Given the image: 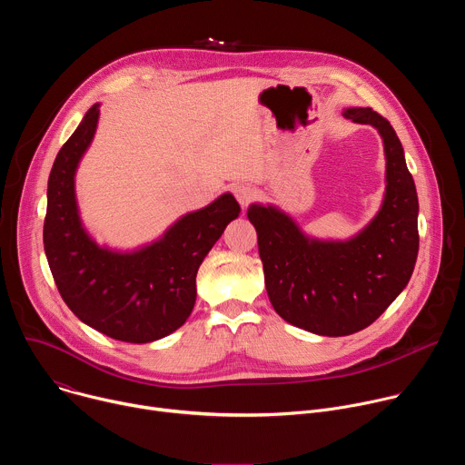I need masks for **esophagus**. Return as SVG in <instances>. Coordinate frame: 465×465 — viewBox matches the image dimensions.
<instances>
[{
    "label": "esophagus",
    "instance_id": "34e87169",
    "mask_svg": "<svg viewBox=\"0 0 465 465\" xmlns=\"http://www.w3.org/2000/svg\"><path fill=\"white\" fill-rule=\"evenodd\" d=\"M233 193H235V198H237L239 204H241L242 208H246V206L253 201V196H255V189L250 187V185H246V183L235 185Z\"/></svg>",
    "mask_w": 465,
    "mask_h": 465
}]
</instances>
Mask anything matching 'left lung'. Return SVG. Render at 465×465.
Listing matches in <instances>:
<instances>
[{
  "mask_svg": "<svg viewBox=\"0 0 465 465\" xmlns=\"http://www.w3.org/2000/svg\"><path fill=\"white\" fill-rule=\"evenodd\" d=\"M342 115L371 124L382 140L386 185L375 217L341 241L307 235L274 204L253 203L246 212L274 311L322 337L353 335L373 323L411 282L420 248L416 183L395 130L371 108Z\"/></svg>",
  "mask_w": 465,
  "mask_h": 465,
  "instance_id": "obj_1",
  "label": "left lung"
}]
</instances>
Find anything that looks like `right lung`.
<instances>
[{"label": "right lung", "instance_id": "obj_1", "mask_svg": "<svg viewBox=\"0 0 465 465\" xmlns=\"http://www.w3.org/2000/svg\"><path fill=\"white\" fill-rule=\"evenodd\" d=\"M95 103L58 151L47 182L44 250L62 300L99 333L132 344L160 341L183 325L196 300V272L239 217L232 193L174 221L134 250L99 244L81 219L75 174L99 123Z\"/></svg>", "mask_w": 465, "mask_h": 465}]
</instances>
